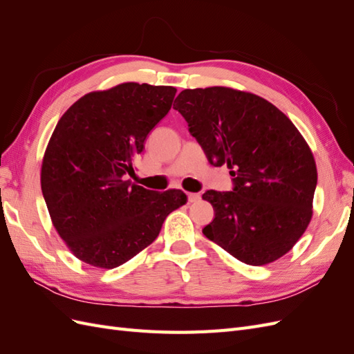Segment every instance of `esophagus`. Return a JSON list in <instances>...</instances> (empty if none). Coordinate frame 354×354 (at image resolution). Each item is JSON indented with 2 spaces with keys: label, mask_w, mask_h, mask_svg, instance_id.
I'll return each mask as SVG.
<instances>
[{
  "label": "esophagus",
  "mask_w": 354,
  "mask_h": 354,
  "mask_svg": "<svg viewBox=\"0 0 354 354\" xmlns=\"http://www.w3.org/2000/svg\"><path fill=\"white\" fill-rule=\"evenodd\" d=\"M201 199L199 194H187V201L189 202H198Z\"/></svg>",
  "instance_id": "34e87169"
}]
</instances>
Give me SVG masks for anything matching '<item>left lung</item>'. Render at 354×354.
I'll use <instances>...</instances> for the list:
<instances>
[{"label":"left lung","instance_id":"8db88e82","mask_svg":"<svg viewBox=\"0 0 354 354\" xmlns=\"http://www.w3.org/2000/svg\"><path fill=\"white\" fill-rule=\"evenodd\" d=\"M174 109L208 162L233 177L232 190L202 195L216 214L202 233L245 264L281 259L312 218L317 171L303 136L272 103L226 87L183 90Z\"/></svg>","mask_w":354,"mask_h":354}]
</instances>
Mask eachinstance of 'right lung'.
I'll list each match as a JSON object with an SVG mask.
<instances>
[{
  "instance_id": "obj_1",
  "label": "right lung",
  "mask_w": 354,
  "mask_h": 354,
  "mask_svg": "<svg viewBox=\"0 0 354 354\" xmlns=\"http://www.w3.org/2000/svg\"><path fill=\"white\" fill-rule=\"evenodd\" d=\"M176 88L125 82L85 94L57 122L42 159L41 189L53 224L84 263L113 269L131 260L185 205L181 190L133 185V160L169 112Z\"/></svg>"
}]
</instances>
